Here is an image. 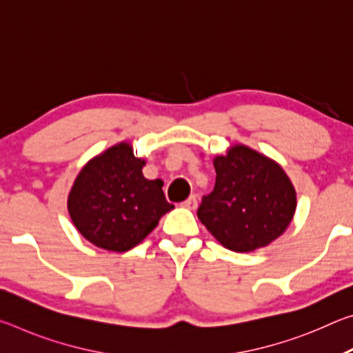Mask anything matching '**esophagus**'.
<instances>
[{
    "label": "esophagus",
    "instance_id": "obj_1",
    "mask_svg": "<svg viewBox=\"0 0 353 353\" xmlns=\"http://www.w3.org/2000/svg\"><path fill=\"white\" fill-rule=\"evenodd\" d=\"M182 207L183 208H188V210H194L196 207H198V199H196V196H190L187 201L182 202Z\"/></svg>",
    "mask_w": 353,
    "mask_h": 353
}]
</instances>
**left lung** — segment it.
<instances>
[{"label": "left lung", "instance_id": "1", "mask_svg": "<svg viewBox=\"0 0 353 353\" xmlns=\"http://www.w3.org/2000/svg\"><path fill=\"white\" fill-rule=\"evenodd\" d=\"M213 165L214 188L198 208L207 230L234 252H250L282 235L296 210L285 171L246 146L230 148Z\"/></svg>", "mask_w": 353, "mask_h": 353}]
</instances>
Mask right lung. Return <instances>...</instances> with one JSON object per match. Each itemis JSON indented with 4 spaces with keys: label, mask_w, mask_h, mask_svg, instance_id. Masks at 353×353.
Wrapping results in <instances>:
<instances>
[{
    "label": "right lung",
    "mask_w": 353,
    "mask_h": 353,
    "mask_svg": "<svg viewBox=\"0 0 353 353\" xmlns=\"http://www.w3.org/2000/svg\"><path fill=\"white\" fill-rule=\"evenodd\" d=\"M143 165L145 160L121 143L94 157L77 176L68 212L76 229L94 246L126 252L174 208L165 198L160 179L143 177Z\"/></svg>",
    "instance_id": "1"
}]
</instances>
